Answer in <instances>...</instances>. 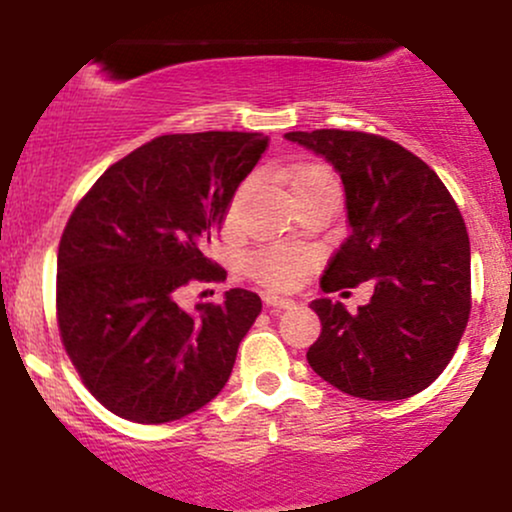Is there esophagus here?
<instances>
[{"instance_id":"obj_1","label":"esophagus","mask_w":512,"mask_h":512,"mask_svg":"<svg viewBox=\"0 0 512 512\" xmlns=\"http://www.w3.org/2000/svg\"><path fill=\"white\" fill-rule=\"evenodd\" d=\"M264 303H267V308L272 310V313H279V310L293 308V305H296V301H291V298H281V296H267L264 298Z\"/></svg>"}]
</instances>
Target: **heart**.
I'll list each match as a JSON object with an SVG mask.
<instances>
[{"instance_id":"heart-1","label":"heart","mask_w":512,"mask_h":512,"mask_svg":"<svg viewBox=\"0 0 512 512\" xmlns=\"http://www.w3.org/2000/svg\"><path fill=\"white\" fill-rule=\"evenodd\" d=\"M330 182H337V180H334L332 170L322 166V163H308V166L291 170L289 175V187L293 197H298L301 192L313 190V187L330 185ZM240 197H243V187L228 199L226 211H223V223H226V228L236 226ZM308 267H310L308 252L289 248V245H269V248L255 250L248 260H245V269H248L252 279H257L262 286H267V289H274V291L296 289V286L301 284L303 274L308 272Z\"/></svg>"}]
</instances>
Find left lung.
Listing matches in <instances>:
<instances>
[{
  "mask_svg": "<svg viewBox=\"0 0 512 512\" xmlns=\"http://www.w3.org/2000/svg\"><path fill=\"white\" fill-rule=\"evenodd\" d=\"M330 161L344 182L349 238L322 274L325 293L370 281L351 315L339 301L310 303L322 322L310 368L337 390L392 402L443 373L469 320V236L448 187L390 139L344 129L289 132Z\"/></svg>",
  "mask_w": 512,
  "mask_h": 512,
  "instance_id": "8db88e82",
  "label": "left lung"
}]
</instances>
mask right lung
<instances>
[{
    "instance_id": "add662e5",
    "label": "right lung",
    "mask_w": 512,
    "mask_h": 512,
    "mask_svg": "<svg viewBox=\"0 0 512 512\" xmlns=\"http://www.w3.org/2000/svg\"><path fill=\"white\" fill-rule=\"evenodd\" d=\"M269 139L163 134L113 163L69 216L57 252V322L76 373L105 409L166 424L211 402L262 310L257 293L178 305L190 281H219L204 257L228 199Z\"/></svg>"
}]
</instances>
